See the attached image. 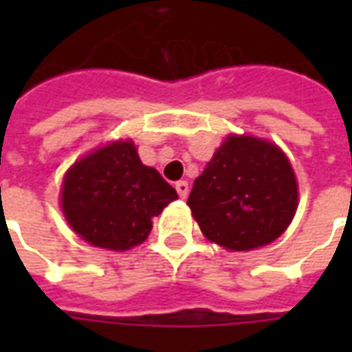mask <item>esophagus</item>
<instances>
[{"label":"esophagus","instance_id":"34e87169","mask_svg":"<svg viewBox=\"0 0 352 352\" xmlns=\"http://www.w3.org/2000/svg\"><path fill=\"white\" fill-rule=\"evenodd\" d=\"M175 188L181 199H184L188 196V183H186V181H179V183H175Z\"/></svg>","mask_w":352,"mask_h":352}]
</instances>
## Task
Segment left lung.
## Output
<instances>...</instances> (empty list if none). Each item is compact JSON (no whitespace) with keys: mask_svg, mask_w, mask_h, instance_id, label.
<instances>
[{"mask_svg":"<svg viewBox=\"0 0 352 352\" xmlns=\"http://www.w3.org/2000/svg\"><path fill=\"white\" fill-rule=\"evenodd\" d=\"M186 204L209 241L252 251L275 241L292 222L298 181L279 146L232 133L194 181Z\"/></svg>","mask_w":352,"mask_h":352,"instance_id":"1","label":"left lung"}]
</instances>
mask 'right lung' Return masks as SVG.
<instances>
[{
  "label": "right lung",
  "mask_w": 352,
  "mask_h": 352,
  "mask_svg": "<svg viewBox=\"0 0 352 352\" xmlns=\"http://www.w3.org/2000/svg\"><path fill=\"white\" fill-rule=\"evenodd\" d=\"M62 211L73 232L94 247L128 251L143 243L153 217L177 199L175 188L139 160L130 139L92 151L67 169Z\"/></svg>",
  "instance_id": "right-lung-1"
}]
</instances>
